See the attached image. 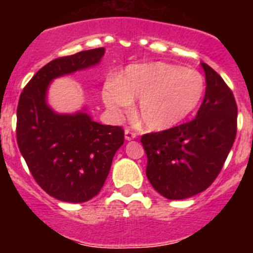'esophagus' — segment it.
<instances>
[{"mask_svg":"<svg viewBox=\"0 0 253 253\" xmlns=\"http://www.w3.org/2000/svg\"><path fill=\"white\" fill-rule=\"evenodd\" d=\"M134 138H137V133L133 130H130V129H126V130H125V139L133 140Z\"/></svg>","mask_w":253,"mask_h":253,"instance_id":"esophagus-1","label":"esophagus"}]
</instances>
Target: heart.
Listing matches in <instances>:
<instances>
[{"instance_id": "obj_1", "label": "heart", "mask_w": 253, "mask_h": 253, "mask_svg": "<svg viewBox=\"0 0 253 253\" xmlns=\"http://www.w3.org/2000/svg\"><path fill=\"white\" fill-rule=\"evenodd\" d=\"M205 92V80L193 69L167 63L130 66L124 77L113 80L104 90L111 111L128 110L139 100L138 118L144 128L160 131L173 128L198 109Z\"/></svg>"}]
</instances>
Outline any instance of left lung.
<instances>
[{
	"label": "left lung",
	"mask_w": 253,
	"mask_h": 253,
	"mask_svg": "<svg viewBox=\"0 0 253 253\" xmlns=\"http://www.w3.org/2000/svg\"><path fill=\"white\" fill-rule=\"evenodd\" d=\"M203 104L191 122L142 135L147 177L154 190L181 200L207 190L222 171L237 134V104L223 78L207 63Z\"/></svg>",
	"instance_id": "left-lung-1"
}]
</instances>
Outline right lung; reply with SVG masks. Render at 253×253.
<instances>
[{"instance_id": "obj_1", "label": "right lung", "mask_w": 253, "mask_h": 253, "mask_svg": "<svg viewBox=\"0 0 253 253\" xmlns=\"http://www.w3.org/2000/svg\"><path fill=\"white\" fill-rule=\"evenodd\" d=\"M105 48L51 60L20 95L16 139L42 189L66 203H84L100 193L113 158L124 143L122 126L93 122L86 113L57 114L46 104L51 80L96 66Z\"/></svg>"}]
</instances>
